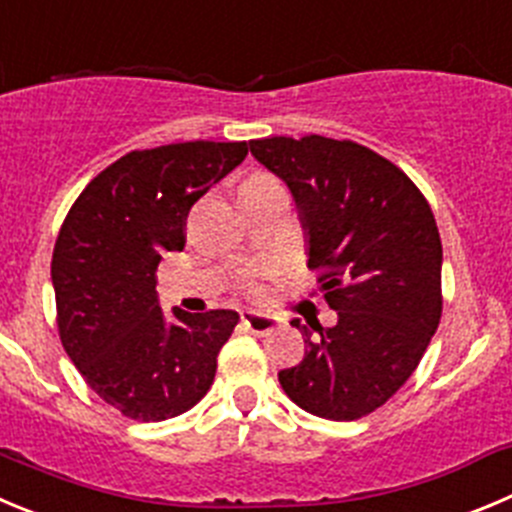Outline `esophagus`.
<instances>
[{
	"label": "esophagus",
	"mask_w": 512,
	"mask_h": 512,
	"mask_svg": "<svg viewBox=\"0 0 512 512\" xmlns=\"http://www.w3.org/2000/svg\"><path fill=\"white\" fill-rule=\"evenodd\" d=\"M242 326H245V331L255 333V336H267V333L272 331V328L278 326V321L272 318V315H262V313H245L242 315Z\"/></svg>",
	"instance_id": "esophagus-1"
}]
</instances>
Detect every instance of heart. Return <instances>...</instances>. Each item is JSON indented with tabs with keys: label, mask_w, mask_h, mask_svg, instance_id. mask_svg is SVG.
<instances>
[{
	"label": "heart",
	"mask_w": 512,
	"mask_h": 512,
	"mask_svg": "<svg viewBox=\"0 0 512 512\" xmlns=\"http://www.w3.org/2000/svg\"><path fill=\"white\" fill-rule=\"evenodd\" d=\"M270 179H272V176H267V174H255V176H250L247 181H270ZM247 181H245V184H247Z\"/></svg>",
	"instance_id": "1"
}]
</instances>
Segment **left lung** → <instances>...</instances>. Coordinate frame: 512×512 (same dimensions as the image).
I'll return each mask as SVG.
<instances>
[{
    "label": "left lung",
    "mask_w": 512,
    "mask_h": 512,
    "mask_svg": "<svg viewBox=\"0 0 512 512\" xmlns=\"http://www.w3.org/2000/svg\"><path fill=\"white\" fill-rule=\"evenodd\" d=\"M288 184L333 328L293 326L305 356L278 374L305 412L353 422L384 407L422 361L442 318V240L427 199L371 148L326 136L250 141ZM310 330H318L313 339Z\"/></svg>",
    "instance_id": "1"
}]
</instances>
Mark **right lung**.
Returning <instances> with one entry per match:
<instances>
[{
    "mask_svg": "<svg viewBox=\"0 0 512 512\" xmlns=\"http://www.w3.org/2000/svg\"><path fill=\"white\" fill-rule=\"evenodd\" d=\"M247 156L245 141L131 151L83 189L57 234L52 288L62 348L90 389L138 422L189 412L212 386L234 310L164 315L156 270L181 252L186 214Z\"/></svg>",
    "mask_w": 512,
    "mask_h": 512,
    "instance_id": "add662e5",
    "label": "right lung"
}]
</instances>
